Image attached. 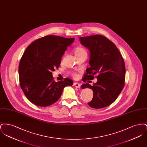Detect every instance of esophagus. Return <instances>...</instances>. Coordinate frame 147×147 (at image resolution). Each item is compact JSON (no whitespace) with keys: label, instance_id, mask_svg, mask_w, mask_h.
Wrapping results in <instances>:
<instances>
[{"label":"esophagus","instance_id":"esophagus-1","mask_svg":"<svg viewBox=\"0 0 147 147\" xmlns=\"http://www.w3.org/2000/svg\"><path fill=\"white\" fill-rule=\"evenodd\" d=\"M73 85L75 86V87H76L77 88H80V84H79L78 83H77V82H74V83H73Z\"/></svg>","mask_w":147,"mask_h":147}]
</instances>
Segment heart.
Segmentation results:
<instances>
[{
	"label": "heart",
	"mask_w": 147,
	"mask_h": 147,
	"mask_svg": "<svg viewBox=\"0 0 147 147\" xmlns=\"http://www.w3.org/2000/svg\"><path fill=\"white\" fill-rule=\"evenodd\" d=\"M74 52L76 55H78L80 54H82V53H86V51L85 49L82 47H77L75 49H74ZM72 76L76 78L78 77V74L77 73H72Z\"/></svg>",
	"instance_id": "1"
}]
</instances>
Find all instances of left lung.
Wrapping results in <instances>:
<instances>
[{"mask_svg":"<svg viewBox=\"0 0 147 147\" xmlns=\"http://www.w3.org/2000/svg\"><path fill=\"white\" fill-rule=\"evenodd\" d=\"M80 41L90 51V67L86 69L82 80L84 83L91 80L95 76L98 79L93 85H82V89L88 88L94 92L88 104L95 109L108 106L116 100L125 86L126 68L123 57L115 45L102 35L81 37Z\"/></svg>","mask_w":147,"mask_h":147,"instance_id":"left-lung-1","label":"left lung"}]
</instances>
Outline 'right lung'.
<instances>
[{
	"label": "right lung",
	"mask_w": 147,
	"mask_h": 147,
	"mask_svg": "<svg viewBox=\"0 0 147 147\" xmlns=\"http://www.w3.org/2000/svg\"><path fill=\"white\" fill-rule=\"evenodd\" d=\"M74 38L48 35L31 43L25 51L19 65L21 89L28 100L38 106H48L60 98L69 78L56 82L52 71L58 69L67 47Z\"/></svg>",
	"instance_id": "right-lung-1"
}]
</instances>
